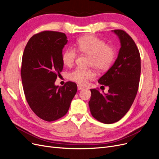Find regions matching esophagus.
Instances as JSON below:
<instances>
[{
  "mask_svg": "<svg viewBox=\"0 0 159 159\" xmlns=\"http://www.w3.org/2000/svg\"><path fill=\"white\" fill-rule=\"evenodd\" d=\"M84 89L83 86H81V85H78V90H81V89Z\"/></svg>",
  "mask_w": 159,
  "mask_h": 159,
  "instance_id": "1",
  "label": "esophagus"
}]
</instances>
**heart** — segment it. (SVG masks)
<instances>
[{
  "label": "heart",
  "instance_id": "1",
  "mask_svg": "<svg viewBox=\"0 0 159 159\" xmlns=\"http://www.w3.org/2000/svg\"><path fill=\"white\" fill-rule=\"evenodd\" d=\"M76 49L81 54L89 57V66L96 70L103 72L109 70L116 57V50L113 47L107 46L103 40L93 35H88L79 38ZM77 53L74 48H68L62 55L63 64L71 67L74 64ZM69 79L81 85L87 84L94 78L95 73L91 69L76 68L69 74Z\"/></svg>",
  "mask_w": 159,
  "mask_h": 159
}]
</instances>
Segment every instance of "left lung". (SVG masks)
<instances>
[{
	"label": "left lung",
	"mask_w": 159,
	"mask_h": 159,
	"mask_svg": "<svg viewBox=\"0 0 159 159\" xmlns=\"http://www.w3.org/2000/svg\"><path fill=\"white\" fill-rule=\"evenodd\" d=\"M112 31L119 37L121 48L113 65L98 80L108 86V93L91 89L89 102L92 116L105 124L119 121L128 112L137 93L141 75V57L134 40L124 30Z\"/></svg>",
	"instance_id": "obj_1"
}]
</instances>
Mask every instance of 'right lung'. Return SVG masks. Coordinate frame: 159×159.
Here are the masks:
<instances>
[{"label": "right lung", "mask_w": 159, "mask_h": 159, "mask_svg": "<svg viewBox=\"0 0 159 159\" xmlns=\"http://www.w3.org/2000/svg\"><path fill=\"white\" fill-rule=\"evenodd\" d=\"M68 42L64 33L44 31L32 36L24 50L21 78L30 107L46 121L58 119L67 113L78 87L68 81L55 85L63 70L62 50Z\"/></svg>", "instance_id": "add662e5"}]
</instances>
